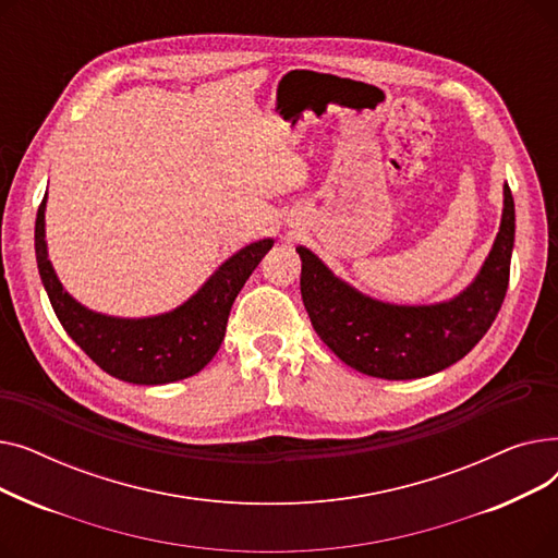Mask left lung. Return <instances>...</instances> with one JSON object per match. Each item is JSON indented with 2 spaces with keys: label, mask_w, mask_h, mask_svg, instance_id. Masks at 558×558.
<instances>
[{
  "label": "left lung",
  "mask_w": 558,
  "mask_h": 558,
  "mask_svg": "<svg viewBox=\"0 0 558 558\" xmlns=\"http://www.w3.org/2000/svg\"><path fill=\"white\" fill-rule=\"evenodd\" d=\"M500 230L471 284L457 296L425 305L373 299L339 278L305 246L301 296L312 328L332 353L364 375L416 379L465 357L488 332L502 307L515 240V205L505 183Z\"/></svg>",
  "instance_id": "obj_1"
}]
</instances>
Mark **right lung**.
Masks as SVG:
<instances>
[{
    "mask_svg": "<svg viewBox=\"0 0 558 558\" xmlns=\"http://www.w3.org/2000/svg\"><path fill=\"white\" fill-rule=\"evenodd\" d=\"M47 194L36 217V259L51 307L65 332L108 375L131 385L179 383L210 364L226 335L230 307L271 238L246 244L223 259L194 294L156 316H110L78 303L58 280L45 240Z\"/></svg>",
    "mask_w": 558,
    "mask_h": 558,
    "instance_id": "right-lung-1",
    "label": "right lung"
}]
</instances>
